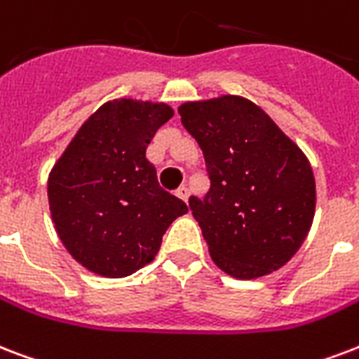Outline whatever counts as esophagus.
<instances>
[{
	"label": "esophagus",
	"instance_id": "34e87169",
	"mask_svg": "<svg viewBox=\"0 0 359 359\" xmlns=\"http://www.w3.org/2000/svg\"><path fill=\"white\" fill-rule=\"evenodd\" d=\"M177 196H179L182 201H188V198H190V190H188L186 186H180L179 190H177Z\"/></svg>",
	"mask_w": 359,
	"mask_h": 359
}]
</instances>
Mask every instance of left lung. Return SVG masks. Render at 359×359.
<instances>
[{
  "label": "left lung",
  "instance_id": "left-lung-1",
  "mask_svg": "<svg viewBox=\"0 0 359 359\" xmlns=\"http://www.w3.org/2000/svg\"><path fill=\"white\" fill-rule=\"evenodd\" d=\"M179 113L210 180L203 199L188 201L210 258L235 278L283 267L313 224L316 188L305 154L245 97L190 101Z\"/></svg>",
  "mask_w": 359,
  "mask_h": 359
}]
</instances>
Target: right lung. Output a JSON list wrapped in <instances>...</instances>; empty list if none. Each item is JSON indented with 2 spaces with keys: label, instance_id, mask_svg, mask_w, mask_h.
<instances>
[{
  "label": "right lung",
  "instance_id": "obj_1",
  "mask_svg": "<svg viewBox=\"0 0 359 359\" xmlns=\"http://www.w3.org/2000/svg\"><path fill=\"white\" fill-rule=\"evenodd\" d=\"M171 116L165 103L109 101L52 169V222L71 256L95 275L128 277L150 264L171 222L188 212L147 160V147Z\"/></svg>",
  "mask_w": 359,
  "mask_h": 359
}]
</instances>
